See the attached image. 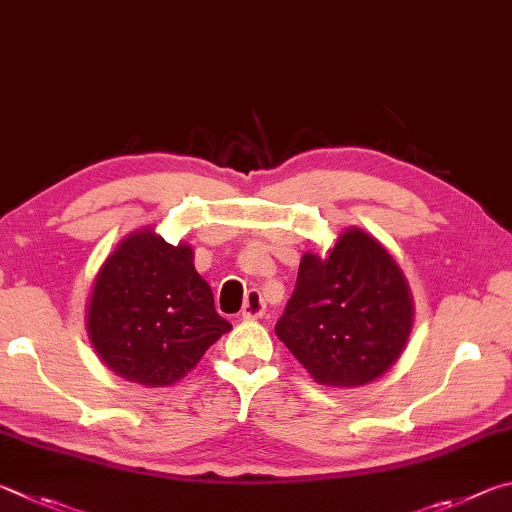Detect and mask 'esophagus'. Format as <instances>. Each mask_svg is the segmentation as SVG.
<instances>
[{"label": "esophagus", "mask_w": 512, "mask_h": 512, "mask_svg": "<svg viewBox=\"0 0 512 512\" xmlns=\"http://www.w3.org/2000/svg\"><path fill=\"white\" fill-rule=\"evenodd\" d=\"M265 315V299L258 290H249L245 297V306L240 310L242 319H261Z\"/></svg>", "instance_id": "34e87169"}]
</instances>
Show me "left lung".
<instances>
[{
  "instance_id": "left-lung-1",
  "label": "left lung",
  "mask_w": 512,
  "mask_h": 512,
  "mask_svg": "<svg viewBox=\"0 0 512 512\" xmlns=\"http://www.w3.org/2000/svg\"><path fill=\"white\" fill-rule=\"evenodd\" d=\"M411 321L414 308L396 261L369 233L348 229L328 258H301L276 335L317 382L360 387L398 360Z\"/></svg>"
}]
</instances>
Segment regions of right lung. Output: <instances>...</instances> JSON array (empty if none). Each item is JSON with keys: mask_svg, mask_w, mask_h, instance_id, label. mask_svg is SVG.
Masks as SVG:
<instances>
[{"mask_svg": "<svg viewBox=\"0 0 512 512\" xmlns=\"http://www.w3.org/2000/svg\"><path fill=\"white\" fill-rule=\"evenodd\" d=\"M231 330L193 267V249L155 231L121 240L96 276L87 333L114 373L146 387H168Z\"/></svg>", "mask_w": 512, "mask_h": 512, "instance_id": "obj_1", "label": "right lung"}]
</instances>
